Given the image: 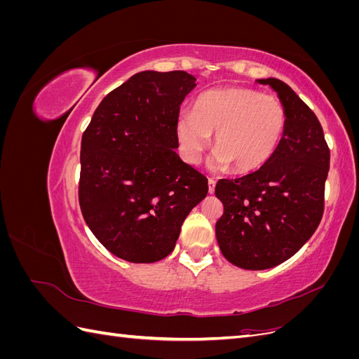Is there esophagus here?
<instances>
[{
  "label": "esophagus",
  "instance_id": "obj_1",
  "mask_svg": "<svg viewBox=\"0 0 359 359\" xmlns=\"http://www.w3.org/2000/svg\"><path fill=\"white\" fill-rule=\"evenodd\" d=\"M208 191H210L211 194L215 191V180H212V178L208 180Z\"/></svg>",
  "mask_w": 359,
  "mask_h": 359
}]
</instances>
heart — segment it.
Returning <instances> with one entry per match:
<instances>
[{"instance_id": "heart-1", "label": "heart", "mask_w": 359, "mask_h": 359, "mask_svg": "<svg viewBox=\"0 0 359 359\" xmlns=\"http://www.w3.org/2000/svg\"><path fill=\"white\" fill-rule=\"evenodd\" d=\"M286 126V109L276 97L245 86H227L202 93L193 112L180 114L175 130L182 156L191 165L201 161L214 135L211 165L247 173L273 158Z\"/></svg>"}]
</instances>
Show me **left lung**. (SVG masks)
<instances>
[{"mask_svg":"<svg viewBox=\"0 0 359 359\" xmlns=\"http://www.w3.org/2000/svg\"><path fill=\"white\" fill-rule=\"evenodd\" d=\"M257 82L269 85L285 106V136L265 166L215 186L224 206L215 224L222 253L253 271L280 265L310 240L323 215L330 170V148L318 116L283 81Z\"/></svg>","mask_w":359,"mask_h":359,"instance_id":"1","label":"left lung"}]
</instances>
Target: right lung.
Returning a JSON list of instances; mask_svg holds the SVG:
<instances>
[{"label": "right lung", "mask_w": 359, "mask_h": 359, "mask_svg": "<svg viewBox=\"0 0 359 359\" xmlns=\"http://www.w3.org/2000/svg\"><path fill=\"white\" fill-rule=\"evenodd\" d=\"M194 76L140 72L107 94L82 135L79 205L94 236L127 262L153 264L175 248L208 180L175 148L180 106Z\"/></svg>", "instance_id": "obj_1"}]
</instances>
